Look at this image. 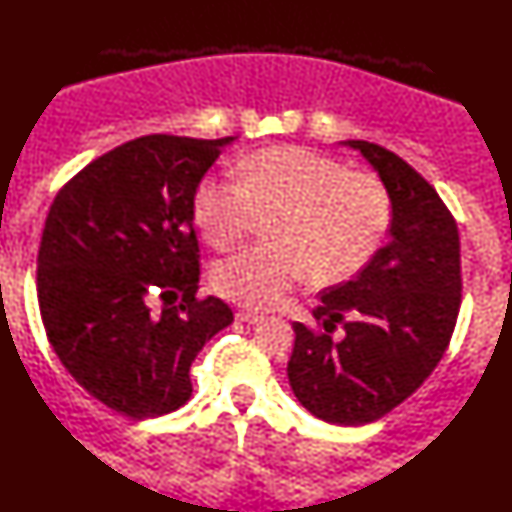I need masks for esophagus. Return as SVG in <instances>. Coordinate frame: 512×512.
Here are the masks:
<instances>
[{
    "instance_id": "obj_1",
    "label": "esophagus",
    "mask_w": 512,
    "mask_h": 512,
    "mask_svg": "<svg viewBox=\"0 0 512 512\" xmlns=\"http://www.w3.org/2000/svg\"><path fill=\"white\" fill-rule=\"evenodd\" d=\"M236 319L243 321V323H257V321H262V314L250 312V309H238Z\"/></svg>"
}]
</instances>
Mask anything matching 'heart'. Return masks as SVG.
<instances>
[{"label": "heart", "instance_id": "1", "mask_svg": "<svg viewBox=\"0 0 512 512\" xmlns=\"http://www.w3.org/2000/svg\"><path fill=\"white\" fill-rule=\"evenodd\" d=\"M193 217L215 250H231L271 217L267 238L212 271V288L250 309H269L304 278L338 286L361 274L390 234L394 205L383 177L349 170L300 146L264 148L238 177H205Z\"/></svg>", "mask_w": 512, "mask_h": 512}]
</instances>
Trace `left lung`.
Segmentation results:
<instances>
[{"instance_id":"1","label":"left lung","mask_w":512,"mask_h":512,"mask_svg":"<svg viewBox=\"0 0 512 512\" xmlns=\"http://www.w3.org/2000/svg\"><path fill=\"white\" fill-rule=\"evenodd\" d=\"M392 193L390 243L352 281L323 290L314 328L293 323L288 380L309 413L366 425L409 399L435 371L461 309V238L444 200L397 153L347 141ZM346 328L335 341L334 328Z\"/></svg>"}]
</instances>
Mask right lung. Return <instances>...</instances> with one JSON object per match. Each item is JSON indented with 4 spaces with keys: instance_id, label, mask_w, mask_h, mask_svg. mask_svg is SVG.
<instances>
[{
    "instance_id": "right-lung-1",
    "label": "right lung",
    "mask_w": 512,
    "mask_h": 512,
    "mask_svg": "<svg viewBox=\"0 0 512 512\" xmlns=\"http://www.w3.org/2000/svg\"><path fill=\"white\" fill-rule=\"evenodd\" d=\"M229 141L132 139L77 172L49 208L37 252L44 331L66 371L120 416L184 406L193 359L234 321L229 304L198 297L193 229V196Z\"/></svg>"
}]
</instances>
